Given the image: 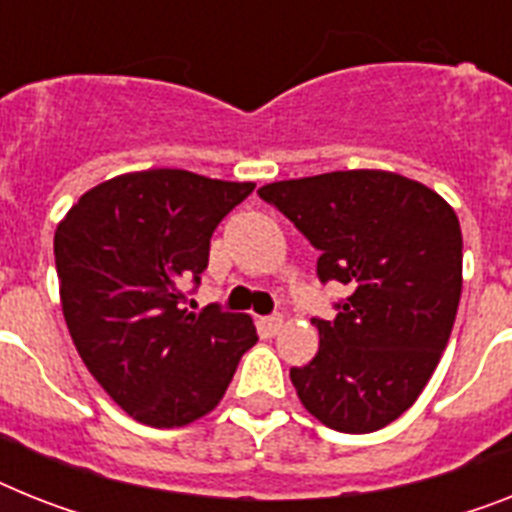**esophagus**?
<instances>
[{
  "label": "esophagus",
  "mask_w": 512,
  "mask_h": 512,
  "mask_svg": "<svg viewBox=\"0 0 512 512\" xmlns=\"http://www.w3.org/2000/svg\"><path fill=\"white\" fill-rule=\"evenodd\" d=\"M282 324H285V316L282 314H274V316H266V319H261V329H264L266 335H277L282 329Z\"/></svg>",
  "instance_id": "obj_1"
}]
</instances>
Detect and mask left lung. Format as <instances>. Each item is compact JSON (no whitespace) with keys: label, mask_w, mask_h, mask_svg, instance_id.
I'll use <instances>...</instances> for the list:
<instances>
[{"label":"left lung","mask_w":512,"mask_h":512,"mask_svg":"<svg viewBox=\"0 0 512 512\" xmlns=\"http://www.w3.org/2000/svg\"><path fill=\"white\" fill-rule=\"evenodd\" d=\"M322 256V282L350 295L314 319L319 350L290 369L316 421L345 434L392 424L424 392L453 332L463 290V235L453 206L387 170L324 172L259 188Z\"/></svg>","instance_id":"obj_1"}]
</instances>
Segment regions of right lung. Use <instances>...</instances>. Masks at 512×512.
Here are the masks:
<instances>
[{
    "label": "right lung",
    "mask_w": 512,
    "mask_h": 512,
    "mask_svg": "<svg viewBox=\"0 0 512 512\" xmlns=\"http://www.w3.org/2000/svg\"><path fill=\"white\" fill-rule=\"evenodd\" d=\"M256 183L188 170L125 172L86 190L59 219L54 261L67 329L122 411L156 429L188 426L225 398L259 335L248 314H188L211 232Z\"/></svg>",
    "instance_id": "right-lung-1"
}]
</instances>
